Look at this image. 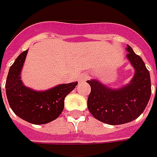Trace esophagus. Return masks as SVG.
I'll return each mask as SVG.
<instances>
[{
	"instance_id": "1",
	"label": "esophagus",
	"mask_w": 157,
	"mask_h": 157,
	"mask_svg": "<svg viewBox=\"0 0 157 157\" xmlns=\"http://www.w3.org/2000/svg\"><path fill=\"white\" fill-rule=\"evenodd\" d=\"M88 78H89V76H88L87 74H81L79 78H78V81L79 82H83V81H85L86 79H88Z\"/></svg>"
}]
</instances>
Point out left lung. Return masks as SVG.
Here are the masks:
<instances>
[{
  "instance_id": "1",
  "label": "left lung",
  "mask_w": 157,
  "mask_h": 157,
  "mask_svg": "<svg viewBox=\"0 0 157 157\" xmlns=\"http://www.w3.org/2000/svg\"><path fill=\"white\" fill-rule=\"evenodd\" d=\"M127 57L135 69L130 84L112 90L99 81L88 80L91 87L88 109L94 118L110 125L129 123L138 118L146 107L151 94L150 73L140 56L128 45Z\"/></svg>"
}]
</instances>
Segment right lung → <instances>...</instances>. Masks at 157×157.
<instances>
[{
    "label": "right lung",
    "mask_w": 157,
    "mask_h": 157,
    "mask_svg": "<svg viewBox=\"0 0 157 157\" xmlns=\"http://www.w3.org/2000/svg\"><path fill=\"white\" fill-rule=\"evenodd\" d=\"M28 50L22 52L11 66L6 81V94L13 112L33 124H45L56 119L64 108V99L78 83L60 84L45 91L24 86L20 79Z\"/></svg>",
    "instance_id": "right-lung-1"
}]
</instances>
